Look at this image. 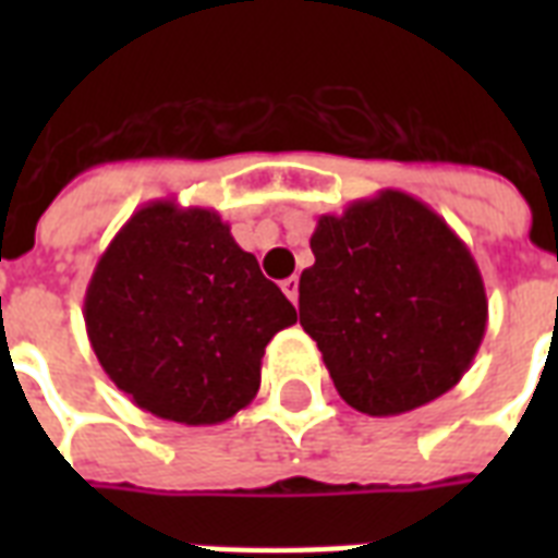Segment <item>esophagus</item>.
<instances>
[{"mask_svg": "<svg viewBox=\"0 0 558 558\" xmlns=\"http://www.w3.org/2000/svg\"><path fill=\"white\" fill-rule=\"evenodd\" d=\"M280 289H283V295H287L292 304H298V278L295 275L287 280H280Z\"/></svg>", "mask_w": 558, "mask_h": 558, "instance_id": "1", "label": "esophagus"}]
</instances>
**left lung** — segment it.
Here are the masks:
<instances>
[{
  "label": "left lung",
  "mask_w": 558,
  "mask_h": 558,
  "mask_svg": "<svg viewBox=\"0 0 558 558\" xmlns=\"http://www.w3.org/2000/svg\"><path fill=\"white\" fill-rule=\"evenodd\" d=\"M298 313L341 399L362 414L428 405L463 379L489 318L475 257L425 202L379 191L324 214Z\"/></svg>",
  "instance_id": "8db88e82"
}]
</instances>
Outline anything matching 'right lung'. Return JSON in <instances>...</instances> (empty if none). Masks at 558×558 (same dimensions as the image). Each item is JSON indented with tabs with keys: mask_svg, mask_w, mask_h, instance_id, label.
I'll list each match as a JSON object with an SVG mask.
<instances>
[{
	"mask_svg": "<svg viewBox=\"0 0 558 558\" xmlns=\"http://www.w3.org/2000/svg\"><path fill=\"white\" fill-rule=\"evenodd\" d=\"M83 322L100 367L133 405L217 425L257 397L266 344L298 313L217 210L156 199L100 254Z\"/></svg>",
	"mask_w": 558,
	"mask_h": 558,
	"instance_id": "right-lung-1",
	"label": "right lung"
}]
</instances>
